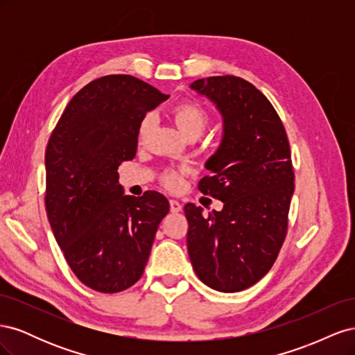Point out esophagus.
<instances>
[{"mask_svg": "<svg viewBox=\"0 0 355 355\" xmlns=\"http://www.w3.org/2000/svg\"><path fill=\"white\" fill-rule=\"evenodd\" d=\"M182 210L180 202L178 200H170V211L171 213H179Z\"/></svg>", "mask_w": 355, "mask_h": 355, "instance_id": "obj_1", "label": "esophagus"}]
</instances>
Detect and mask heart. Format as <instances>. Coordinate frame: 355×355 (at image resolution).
<instances>
[{"label":"heart","mask_w":355,"mask_h":355,"mask_svg":"<svg viewBox=\"0 0 355 355\" xmlns=\"http://www.w3.org/2000/svg\"><path fill=\"white\" fill-rule=\"evenodd\" d=\"M175 123L179 130L187 137H198L210 124V114L196 102H180L173 110ZM153 118L145 116L141 125H139V142L144 144L151 132ZM164 185L170 189H176L180 185V171L178 170H166L163 175Z\"/></svg>","instance_id":"obj_1"}]
</instances>
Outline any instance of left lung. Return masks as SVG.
Listing matches in <instances>:
<instances>
[{
    "instance_id": "1",
    "label": "left lung",
    "mask_w": 355,
    "mask_h": 355,
    "mask_svg": "<svg viewBox=\"0 0 355 355\" xmlns=\"http://www.w3.org/2000/svg\"><path fill=\"white\" fill-rule=\"evenodd\" d=\"M191 89L223 115L222 144L207 161L213 175L198 189L223 202L207 218L187 204L188 253L200 280L219 292H240L271 270L287 235L295 191L286 128L271 102L234 75L201 78Z\"/></svg>"
}]
</instances>
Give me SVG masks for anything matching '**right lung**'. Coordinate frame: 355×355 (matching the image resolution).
<instances>
[{"label": "right lung", "instance_id": "1", "mask_svg": "<svg viewBox=\"0 0 355 355\" xmlns=\"http://www.w3.org/2000/svg\"><path fill=\"white\" fill-rule=\"evenodd\" d=\"M167 98L132 75H105L73 96L49 139L50 227L72 272L96 292H123L142 277L170 210L157 191L123 196L116 171L136 155L145 114Z\"/></svg>", "mask_w": 355, "mask_h": 355}]
</instances>
